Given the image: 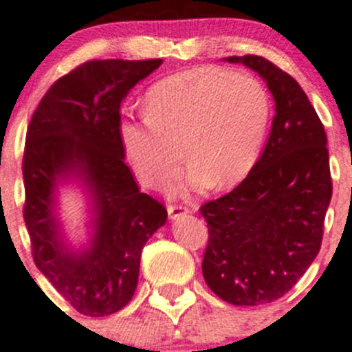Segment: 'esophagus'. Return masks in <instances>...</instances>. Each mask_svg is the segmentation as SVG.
<instances>
[{"label":"esophagus","mask_w":352,"mask_h":352,"mask_svg":"<svg viewBox=\"0 0 352 352\" xmlns=\"http://www.w3.org/2000/svg\"><path fill=\"white\" fill-rule=\"evenodd\" d=\"M184 213H189V206L179 203V204H168V214L170 218H177Z\"/></svg>","instance_id":"esophagus-1"}]
</instances>
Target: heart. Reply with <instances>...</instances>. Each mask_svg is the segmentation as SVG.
Listing matches in <instances>:
<instances>
[{"instance_id":"obj_1","label":"heart","mask_w":352,"mask_h":352,"mask_svg":"<svg viewBox=\"0 0 352 352\" xmlns=\"http://www.w3.org/2000/svg\"><path fill=\"white\" fill-rule=\"evenodd\" d=\"M144 110V120L122 122L120 139L146 186L166 189L179 177L186 153L194 186L208 180L227 187L258 162L272 98L252 74L201 67L156 82L146 94Z\"/></svg>"}]
</instances>
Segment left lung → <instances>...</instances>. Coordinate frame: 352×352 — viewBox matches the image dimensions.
Returning a JSON list of instances; mask_svg holds the SVG:
<instances>
[{
	"mask_svg": "<svg viewBox=\"0 0 352 352\" xmlns=\"http://www.w3.org/2000/svg\"><path fill=\"white\" fill-rule=\"evenodd\" d=\"M258 72L275 100L265 151L244 180L199 208L208 223L203 275L235 306L274 302L316 258L332 199L327 134L294 77L256 54L228 56Z\"/></svg>",
	"mask_w": 352,
	"mask_h": 352,
	"instance_id": "1",
	"label": "left lung"
}]
</instances>
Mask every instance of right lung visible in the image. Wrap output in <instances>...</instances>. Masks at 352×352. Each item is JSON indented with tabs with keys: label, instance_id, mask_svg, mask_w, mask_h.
I'll list each match as a JSON object with an SVG mask.
<instances>
[{
	"label": "right lung",
	"instance_id": "right-lung-1",
	"mask_svg": "<svg viewBox=\"0 0 352 352\" xmlns=\"http://www.w3.org/2000/svg\"><path fill=\"white\" fill-rule=\"evenodd\" d=\"M162 61H85L51 85L27 127L23 220L34 263L85 316H108L131 301L142 248L166 221L165 204L139 190L120 139L122 101ZM74 168L97 204V235L82 255L64 249L52 214L56 180Z\"/></svg>",
	"mask_w": 352,
	"mask_h": 352
}]
</instances>
